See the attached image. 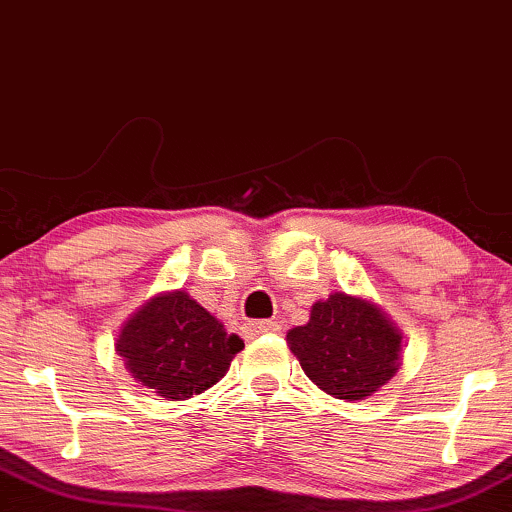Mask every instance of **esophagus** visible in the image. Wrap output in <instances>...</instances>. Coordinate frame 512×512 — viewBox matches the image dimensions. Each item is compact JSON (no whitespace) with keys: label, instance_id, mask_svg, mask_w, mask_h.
Instances as JSON below:
<instances>
[{"label":"esophagus","instance_id":"obj_1","mask_svg":"<svg viewBox=\"0 0 512 512\" xmlns=\"http://www.w3.org/2000/svg\"><path fill=\"white\" fill-rule=\"evenodd\" d=\"M276 331H281V326L272 322V319H260V322L243 324V336L245 338H257L262 334H276Z\"/></svg>","mask_w":512,"mask_h":512}]
</instances>
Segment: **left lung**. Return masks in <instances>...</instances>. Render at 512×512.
<instances>
[{"label": "left lung", "instance_id": "1", "mask_svg": "<svg viewBox=\"0 0 512 512\" xmlns=\"http://www.w3.org/2000/svg\"><path fill=\"white\" fill-rule=\"evenodd\" d=\"M288 343L307 377L341 400L372 396L398 369L396 326L372 303L346 293L312 305L310 322L288 331Z\"/></svg>", "mask_w": 512, "mask_h": 512}]
</instances>
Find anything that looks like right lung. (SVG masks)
<instances>
[{
	"mask_svg": "<svg viewBox=\"0 0 512 512\" xmlns=\"http://www.w3.org/2000/svg\"><path fill=\"white\" fill-rule=\"evenodd\" d=\"M243 346V338L226 334L183 291L152 298L128 319L116 341L133 377L171 400L190 398L217 384Z\"/></svg>",
	"mask_w": 512,
	"mask_h": 512,
	"instance_id": "right-lung-1",
	"label": "right lung"
}]
</instances>
